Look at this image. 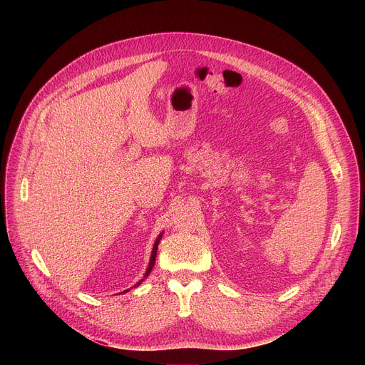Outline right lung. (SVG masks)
Wrapping results in <instances>:
<instances>
[{
  "label": "right lung",
  "instance_id": "add662e5",
  "mask_svg": "<svg viewBox=\"0 0 365 365\" xmlns=\"http://www.w3.org/2000/svg\"><path fill=\"white\" fill-rule=\"evenodd\" d=\"M160 238H162V234L158 237V240H155V242H154V247H153V251H151V258H150V264H148V269H147V272H145V276L150 274V272H151V269H153V266H154V263H155V254H158V247H159ZM141 282H143V280H140L135 286H138ZM125 292H127V290H125Z\"/></svg>",
  "mask_w": 365,
  "mask_h": 365
}]
</instances>
